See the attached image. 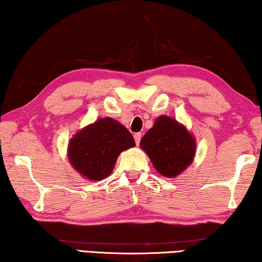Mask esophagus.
I'll use <instances>...</instances> for the list:
<instances>
[{
  "instance_id": "obj_1",
  "label": "esophagus",
  "mask_w": 262,
  "mask_h": 262,
  "mask_svg": "<svg viewBox=\"0 0 262 262\" xmlns=\"http://www.w3.org/2000/svg\"><path fill=\"white\" fill-rule=\"evenodd\" d=\"M141 137H142V134H141V133H135V134H134V140H135V143H136L137 145L140 144Z\"/></svg>"
}]
</instances>
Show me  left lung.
Listing matches in <instances>:
<instances>
[{
    "label": "left lung",
    "mask_w": 262,
    "mask_h": 262,
    "mask_svg": "<svg viewBox=\"0 0 262 262\" xmlns=\"http://www.w3.org/2000/svg\"><path fill=\"white\" fill-rule=\"evenodd\" d=\"M140 147L148 155L158 173L174 178L193 163L196 141L183 123L167 115H161L141 139Z\"/></svg>",
    "instance_id": "8db88e82"
}]
</instances>
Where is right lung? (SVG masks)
Listing matches in <instances>:
<instances>
[{
  "instance_id": "add662e5",
  "label": "right lung",
  "mask_w": 262,
  "mask_h": 262,
  "mask_svg": "<svg viewBox=\"0 0 262 262\" xmlns=\"http://www.w3.org/2000/svg\"><path fill=\"white\" fill-rule=\"evenodd\" d=\"M135 145L127 128L112 118H101L77 132L68 143L70 165L83 178L103 180L112 173L122 151Z\"/></svg>"
}]
</instances>
